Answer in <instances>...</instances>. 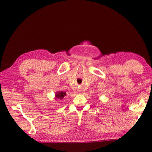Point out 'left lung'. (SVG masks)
Listing matches in <instances>:
<instances>
[{"instance_id":"left-lung-1","label":"left lung","mask_w":152,"mask_h":152,"mask_svg":"<svg viewBox=\"0 0 152 152\" xmlns=\"http://www.w3.org/2000/svg\"><path fill=\"white\" fill-rule=\"evenodd\" d=\"M56 95V97L58 98V99H63V98L64 97V96H65V95H66V92H59Z\"/></svg>"}]
</instances>
